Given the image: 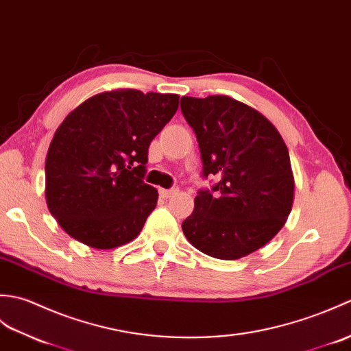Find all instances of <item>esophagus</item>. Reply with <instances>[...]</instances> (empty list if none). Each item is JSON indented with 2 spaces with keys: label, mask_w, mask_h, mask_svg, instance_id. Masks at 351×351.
Masks as SVG:
<instances>
[{
  "label": "esophagus",
  "mask_w": 351,
  "mask_h": 351,
  "mask_svg": "<svg viewBox=\"0 0 351 351\" xmlns=\"http://www.w3.org/2000/svg\"><path fill=\"white\" fill-rule=\"evenodd\" d=\"M176 192H177L176 189H159V195L162 198H169V197H173Z\"/></svg>",
  "instance_id": "obj_1"
}]
</instances>
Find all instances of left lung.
Returning <instances> with one entry per match:
<instances>
[{"label":"left lung","mask_w":351,"mask_h":351,"mask_svg":"<svg viewBox=\"0 0 351 351\" xmlns=\"http://www.w3.org/2000/svg\"><path fill=\"white\" fill-rule=\"evenodd\" d=\"M180 108L197 135L202 177L217 178L195 197L182 223L186 239L219 260L255 252L278 234L293 207L294 177L281 134L230 96H183Z\"/></svg>","instance_id":"left-lung-1"}]
</instances>
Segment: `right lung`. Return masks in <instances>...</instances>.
<instances>
[{
    "instance_id": "add662e5",
    "label": "right lung",
    "mask_w": 351,
    "mask_h": 351,
    "mask_svg": "<svg viewBox=\"0 0 351 351\" xmlns=\"http://www.w3.org/2000/svg\"><path fill=\"white\" fill-rule=\"evenodd\" d=\"M178 95L105 91L70 112L45 163L46 204L70 237L112 249L141 232L158 204L144 183L153 138L173 119Z\"/></svg>"
}]
</instances>
